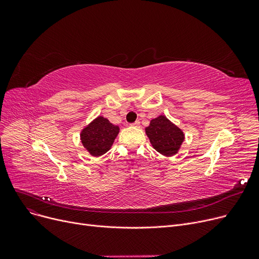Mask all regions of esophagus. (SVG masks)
I'll return each mask as SVG.
<instances>
[{
	"label": "esophagus",
	"mask_w": 259,
	"mask_h": 259,
	"mask_svg": "<svg viewBox=\"0 0 259 259\" xmlns=\"http://www.w3.org/2000/svg\"><path fill=\"white\" fill-rule=\"evenodd\" d=\"M140 124H141V122H140L139 120H137V121H134L133 124H131L130 126H132V127H140V126H141Z\"/></svg>",
	"instance_id": "34e87169"
}]
</instances>
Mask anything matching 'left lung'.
<instances>
[{"instance_id": "obj_1", "label": "left lung", "mask_w": 259, "mask_h": 259, "mask_svg": "<svg viewBox=\"0 0 259 259\" xmlns=\"http://www.w3.org/2000/svg\"><path fill=\"white\" fill-rule=\"evenodd\" d=\"M145 131L152 147L164 156L178 154L185 141L183 130L165 115H159L151 119Z\"/></svg>"}]
</instances>
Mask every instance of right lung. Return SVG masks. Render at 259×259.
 <instances>
[{
    "label": "right lung",
    "mask_w": 259,
    "mask_h": 259,
    "mask_svg": "<svg viewBox=\"0 0 259 259\" xmlns=\"http://www.w3.org/2000/svg\"><path fill=\"white\" fill-rule=\"evenodd\" d=\"M118 132V126L100 115L83 128L79 139L90 155L99 157L110 150Z\"/></svg>",
    "instance_id": "right-lung-1"
}]
</instances>
